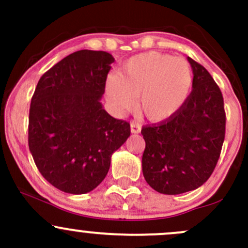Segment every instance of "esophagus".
<instances>
[{
  "label": "esophagus",
  "mask_w": 248,
  "mask_h": 248,
  "mask_svg": "<svg viewBox=\"0 0 248 248\" xmlns=\"http://www.w3.org/2000/svg\"><path fill=\"white\" fill-rule=\"evenodd\" d=\"M140 131H141V126H140V124H138L137 121H132L131 122V132L134 134H138L140 133Z\"/></svg>",
  "instance_id": "obj_1"
}]
</instances>
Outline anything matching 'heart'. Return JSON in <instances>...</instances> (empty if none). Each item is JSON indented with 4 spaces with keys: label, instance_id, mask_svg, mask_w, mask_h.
Listing matches in <instances>:
<instances>
[{
    "label": "heart",
    "instance_id": "obj_1",
    "mask_svg": "<svg viewBox=\"0 0 248 248\" xmlns=\"http://www.w3.org/2000/svg\"><path fill=\"white\" fill-rule=\"evenodd\" d=\"M193 86V73L188 62L157 51L144 52L124 62L120 73L107 78L106 93L109 103L122 114L139 107L151 121L174 116L188 99Z\"/></svg>",
    "mask_w": 248,
    "mask_h": 248
}]
</instances>
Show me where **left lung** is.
I'll list each match as a JSON object with an SVG mask.
<instances>
[{
	"label": "left lung",
	"instance_id": "1",
	"mask_svg": "<svg viewBox=\"0 0 248 248\" xmlns=\"http://www.w3.org/2000/svg\"><path fill=\"white\" fill-rule=\"evenodd\" d=\"M193 86L181 109L159 124L144 126L142 174L163 194L193 191L216 167L226 136L223 96L209 72L188 57Z\"/></svg>",
	"mask_w": 248,
	"mask_h": 248
}]
</instances>
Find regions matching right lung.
<instances>
[{"label": "right lung", "instance_id": "right-lung-1", "mask_svg": "<svg viewBox=\"0 0 248 248\" xmlns=\"http://www.w3.org/2000/svg\"><path fill=\"white\" fill-rule=\"evenodd\" d=\"M114 57L79 50L39 79L31 99L29 147L39 172L57 189L84 194L96 188L111 155L131 136L129 122L110 116L101 98Z\"/></svg>", "mask_w": 248, "mask_h": 248}]
</instances>
